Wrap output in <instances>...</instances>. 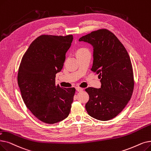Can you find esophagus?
<instances>
[{
  "label": "esophagus",
  "mask_w": 151,
  "mask_h": 151,
  "mask_svg": "<svg viewBox=\"0 0 151 151\" xmlns=\"http://www.w3.org/2000/svg\"><path fill=\"white\" fill-rule=\"evenodd\" d=\"M76 91H78V92H81V91H82L83 90V88H80V87H76Z\"/></svg>",
  "instance_id": "34e87169"
}]
</instances>
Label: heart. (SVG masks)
Segmentation results:
<instances>
[{"mask_svg":"<svg viewBox=\"0 0 151 151\" xmlns=\"http://www.w3.org/2000/svg\"><path fill=\"white\" fill-rule=\"evenodd\" d=\"M88 49L85 48V47H81V48H79L78 50H77V54H79V53H81V52H83L84 51H86V50H88Z\"/></svg>","mask_w":151,"mask_h":151,"instance_id":"1","label":"heart"}]
</instances>
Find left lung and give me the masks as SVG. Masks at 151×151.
Listing matches in <instances>:
<instances>
[{
    "label": "left lung",
    "instance_id": "8db88e82",
    "mask_svg": "<svg viewBox=\"0 0 151 151\" xmlns=\"http://www.w3.org/2000/svg\"><path fill=\"white\" fill-rule=\"evenodd\" d=\"M79 41L93 46L91 70L99 74L101 87L88 88L89 99L86 107L94 119H114L125 107L134 89V75L129 56L124 45L112 32L101 29L82 36Z\"/></svg>",
    "mask_w": 151,
    "mask_h": 151
}]
</instances>
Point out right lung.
<instances>
[{"instance_id": "obj_1", "label": "right lung", "mask_w": 151, "mask_h": 151, "mask_svg": "<svg viewBox=\"0 0 151 151\" xmlns=\"http://www.w3.org/2000/svg\"><path fill=\"white\" fill-rule=\"evenodd\" d=\"M73 35H41L30 44L22 57L18 84L27 107L37 119L54 124L68 116L75 88L55 85Z\"/></svg>"}]
</instances>
